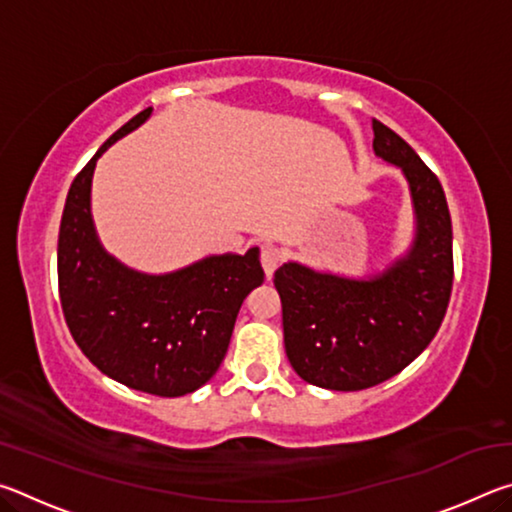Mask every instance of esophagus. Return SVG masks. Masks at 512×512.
<instances>
[{"label":"esophagus","mask_w":512,"mask_h":512,"mask_svg":"<svg viewBox=\"0 0 512 512\" xmlns=\"http://www.w3.org/2000/svg\"><path fill=\"white\" fill-rule=\"evenodd\" d=\"M282 259H284L282 248H277V246H264L262 248V266H264L266 277H271L275 273V268L282 264Z\"/></svg>","instance_id":"obj_1"}]
</instances>
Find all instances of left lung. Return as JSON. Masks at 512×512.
Masks as SVG:
<instances>
[{
    "label": "left lung",
    "mask_w": 512,
    "mask_h": 512,
    "mask_svg": "<svg viewBox=\"0 0 512 512\" xmlns=\"http://www.w3.org/2000/svg\"><path fill=\"white\" fill-rule=\"evenodd\" d=\"M372 149L409 180L418 235L411 253L372 280L275 271L284 348L293 370L329 391H363L402 372L436 336L452 296V216L436 173L391 128L372 119Z\"/></svg>",
    "instance_id": "left-lung-1"
}]
</instances>
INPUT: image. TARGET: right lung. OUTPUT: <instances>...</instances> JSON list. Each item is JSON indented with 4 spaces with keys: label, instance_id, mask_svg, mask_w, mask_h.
<instances>
[{
    "label": "right lung",
    "instance_id": "right-lung-1",
    "mask_svg": "<svg viewBox=\"0 0 512 512\" xmlns=\"http://www.w3.org/2000/svg\"><path fill=\"white\" fill-rule=\"evenodd\" d=\"M149 115L146 108L126 121L69 187L58 232V293L76 345L103 375L135 391L180 397L219 370L239 309L264 271L257 248L169 275L131 271L101 248L90 214L94 164Z\"/></svg>",
    "mask_w": 512,
    "mask_h": 512
}]
</instances>
